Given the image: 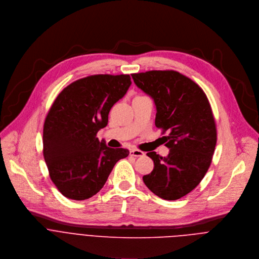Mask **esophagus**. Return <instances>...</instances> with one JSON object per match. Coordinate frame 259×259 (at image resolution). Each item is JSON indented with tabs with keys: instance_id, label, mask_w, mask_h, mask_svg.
<instances>
[{
	"instance_id": "1",
	"label": "esophagus",
	"mask_w": 259,
	"mask_h": 259,
	"mask_svg": "<svg viewBox=\"0 0 259 259\" xmlns=\"http://www.w3.org/2000/svg\"><path fill=\"white\" fill-rule=\"evenodd\" d=\"M130 154L132 155V156H135V157H142L145 155V152H143L141 150H138V149H132Z\"/></svg>"
}]
</instances>
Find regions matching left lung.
Listing matches in <instances>:
<instances>
[{"instance_id": "8db88e82", "label": "left lung", "mask_w": 259, "mask_h": 259, "mask_svg": "<svg viewBox=\"0 0 259 259\" xmlns=\"http://www.w3.org/2000/svg\"><path fill=\"white\" fill-rule=\"evenodd\" d=\"M135 83L156 105L155 125L162 131L170 149L167 157L147 153L154 161L143 177L148 189L164 200H178L194 190L207 172L218 132L210 103L204 91L176 70L133 73Z\"/></svg>"}]
</instances>
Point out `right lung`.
Instances as JSON below:
<instances>
[{"mask_svg":"<svg viewBox=\"0 0 259 259\" xmlns=\"http://www.w3.org/2000/svg\"><path fill=\"white\" fill-rule=\"evenodd\" d=\"M132 84L128 74H95L77 79L57 96L44 123L42 154L49 176L68 199L85 200L105 185L128 150L109 148L97 133Z\"/></svg>","mask_w":259,"mask_h":259,"instance_id":"1","label":"right lung"}]
</instances>
